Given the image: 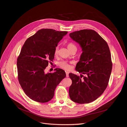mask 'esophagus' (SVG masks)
I'll return each instance as SVG.
<instances>
[{
  "label": "esophagus",
  "instance_id": "obj_1",
  "mask_svg": "<svg viewBox=\"0 0 127 127\" xmlns=\"http://www.w3.org/2000/svg\"><path fill=\"white\" fill-rule=\"evenodd\" d=\"M65 73H66V76L67 77H69V72L68 71H65Z\"/></svg>",
  "mask_w": 127,
  "mask_h": 127
}]
</instances>
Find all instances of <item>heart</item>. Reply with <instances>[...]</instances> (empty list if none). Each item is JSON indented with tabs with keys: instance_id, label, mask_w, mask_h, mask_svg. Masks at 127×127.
Segmentation results:
<instances>
[{
	"instance_id": "b5f03b06",
	"label": "heart",
	"mask_w": 127,
	"mask_h": 127,
	"mask_svg": "<svg viewBox=\"0 0 127 127\" xmlns=\"http://www.w3.org/2000/svg\"><path fill=\"white\" fill-rule=\"evenodd\" d=\"M76 47V46L74 44H73V43H69L67 44V47L68 50H70V49L72 47ZM58 52V47H56L55 49V51H54V54L55 55H57ZM71 63H69L67 61H62L59 63L58 65L60 68H63V69L66 70H69L71 68V65H70Z\"/></svg>"
}]
</instances>
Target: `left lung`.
<instances>
[{"label": "left lung", "mask_w": 127, "mask_h": 127, "mask_svg": "<svg viewBox=\"0 0 127 127\" xmlns=\"http://www.w3.org/2000/svg\"><path fill=\"white\" fill-rule=\"evenodd\" d=\"M69 35L80 45L83 52L75 70L86 75L69 73L72 82L70 98L77 103H89L99 97L107 86L112 69L109 47L94 30H81Z\"/></svg>", "instance_id": "obj_1"}]
</instances>
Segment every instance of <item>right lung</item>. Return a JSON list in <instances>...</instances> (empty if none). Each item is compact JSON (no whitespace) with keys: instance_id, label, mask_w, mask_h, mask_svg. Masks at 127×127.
I'll use <instances>...</instances> for the list:
<instances>
[{"instance_id":"obj_1","label":"right lung","mask_w":127,"mask_h":127,"mask_svg":"<svg viewBox=\"0 0 127 127\" xmlns=\"http://www.w3.org/2000/svg\"><path fill=\"white\" fill-rule=\"evenodd\" d=\"M67 32L42 29L28 38L17 59L18 80L24 93L32 100L45 103L54 96L57 86L66 76L65 71L56 68L54 73H45L54 51Z\"/></svg>"}]
</instances>
